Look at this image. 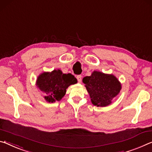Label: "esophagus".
Listing matches in <instances>:
<instances>
[{"label":"esophagus","mask_w":152,"mask_h":152,"mask_svg":"<svg viewBox=\"0 0 152 152\" xmlns=\"http://www.w3.org/2000/svg\"><path fill=\"white\" fill-rule=\"evenodd\" d=\"M77 81L79 83H81L82 81V76L81 75H79L77 76Z\"/></svg>","instance_id":"esophagus-1"}]
</instances>
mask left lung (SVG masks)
Masks as SVG:
<instances>
[{
	"label": "left lung",
	"mask_w": 152,
	"mask_h": 152,
	"mask_svg": "<svg viewBox=\"0 0 152 152\" xmlns=\"http://www.w3.org/2000/svg\"><path fill=\"white\" fill-rule=\"evenodd\" d=\"M83 83L94 106L106 107L120 93L121 82L113 74L94 71L90 76L83 78Z\"/></svg>",
	"instance_id": "1"
}]
</instances>
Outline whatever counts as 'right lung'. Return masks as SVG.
I'll list each match as a JSON object with an SVG mask.
<instances>
[{
	"label": "right lung",
	"instance_id": "right-lung-1",
	"mask_svg": "<svg viewBox=\"0 0 152 152\" xmlns=\"http://www.w3.org/2000/svg\"><path fill=\"white\" fill-rule=\"evenodd\" d=\"M77 83V80L72 74H64L60 69H54L39 75L36 86L44 93L45 100L53 103L61 100L65 95L69 86Z\"/></svg>",
	"mask_w": 152,
	"mask_h": 152
}]
</instances>
